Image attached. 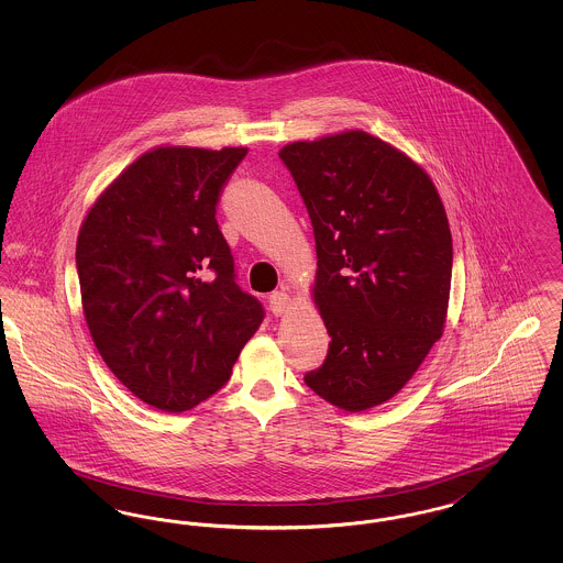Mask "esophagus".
Wrapping results in <instances>:
<instances>
[{
  "mask_svg": "<svg viewBox=\"0 0 563 563\" xmlns=\"http://www.w3.org/2000/svg\"><path fill=\"white\" fill-rule=\"evenodd\" d=\"M289 308H291V297L287 291H274V294L269 295V310L276 314V317H283V314H287L289 312Z\"/></svg>",
  "mask_w": 563,
  "mask_h": 563,
  "instance_id": "obj_1",
  "label": "esophagus"
}]
</instances>
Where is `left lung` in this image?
Here are the masks:
<instances>
[{
	"label": "left lung",
	"mask_w": 563,
	"mask_h": 563,
	"mask_svg": "<svg viewBox=\"0 0 563 563\" xmlns=\"http://www.w3.org/2000/svg\"><path fill=\"white\" fill-rule=\"evenodd\" d=\"M317 241L312 299L331 335L306 384L356 413L393 399L443 335L452 232L429 173L365 131L278 152Z\"/></svg>",
	"instance_id": "left-lung-1"
}]
</instances>
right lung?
<instances>
[{
    "label": "right lung",
    "instance_id": "1",
    "mask_svg": "<svg viewBox=\"0 0 563 563\" xmlns=\"http://www.w3.org/2000/svg\"><path fill=\"white\" fill-rule=\"evenodd\" d=\"M246 147L158 145L81 221L76 266L92 342L136 399L168 413L207 401L264 321L236 285L214 207Z\"/></svg>",
    "mask_w": 563,
    "mask_h": 563
}]
</instances>
